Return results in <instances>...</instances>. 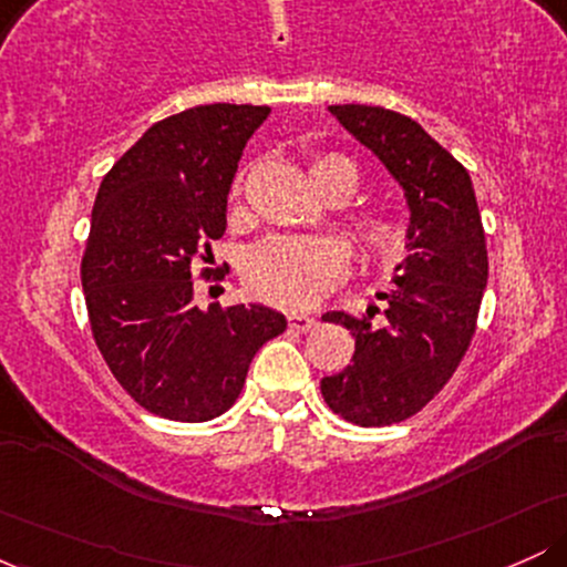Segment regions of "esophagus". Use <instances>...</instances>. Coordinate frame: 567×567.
<instances>
[{
    "instance_id": "obj_1",
    "label": "esophagus",
    "mask_w": 567,
    "mask_h": 567,
    "mask_svg": "<svg viewBox=\"0 0 567 567\" xmlns=\"http://www.w3.org/2000/svg\"><path fill=\"white\" fill-rule=\"evenodd\" d=\"M288 324L290 330H298V333H309V330H315L317 320L309 315H288Z\"/></svg>"
}]
</instances>
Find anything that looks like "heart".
<instances>
[{
  "label": "heart",
  "mask_w": 567,
  "mask_h": 567,
  "mask_svg": "<svg viewBox=\"0 0 567 567\" xmlns=\"http://www.w3.org/2000/svg\"><path fill=\"white\" fill-rule=\"evenodd\" d=\"M360 167L343 154H322L311 162V184L320 188L341 186L347 199L360 186ZM243 194V178L234 181L231 199ZM351 243L370 269L389 271L408 256L410 229L396 210H370L351 220ZM347 256L333 239L322 237H271L245 256L243 277L247 290L271 306L309 309L341 282Z\"/></svg>",
  "instance_id": "heart-1"
}]
</instances>
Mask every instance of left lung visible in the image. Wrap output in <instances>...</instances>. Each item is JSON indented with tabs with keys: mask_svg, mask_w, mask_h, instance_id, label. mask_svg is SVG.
I'll return each instance as SVG.
<instances>
[{
	"mask_svg": "<svg viewBox=\"0 0 567 567\" xmlns=\"http://www.w3.org/2000/svg\"><path fill=\"white\" fill-rule=\"evenodd\" d=\"M330 112L405 188L410 245L394 288L379 292L386 309L370 306L362 320L347 311L322 317L351 330L354 357L320 389L349 424H400L442 392L477 330L487 285L483 218L466 167L419 122L360 103Z\"/></svg>",
	"mask_w": 567,
	"mask_h": 567,
	"instance_id": "obj_1",
	"label": "left lung"
}]
</instances>
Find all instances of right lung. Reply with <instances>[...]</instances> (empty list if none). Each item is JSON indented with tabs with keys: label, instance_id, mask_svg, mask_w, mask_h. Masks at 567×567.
<instances>
[{
	"label": "right lung",
	"instance_id": "add662e5",
	"mask_svg": "<svg viewBox=\"0 0 567 567\" xmlns=\"http://www.w3.org/2000/svg\"><path fill=\"white\" fill-rule=\"evenodd\" d=\"M269 106L210 103L167 116L106 173L82 252L95 347L120 386L159 419L226 413L247 368L288 322L266 306H194L226 231V194ZM224 279V277H220Z\"/></svg>",
	"mask_w": 567,
	"mask_h": 567
}]
</instances>
